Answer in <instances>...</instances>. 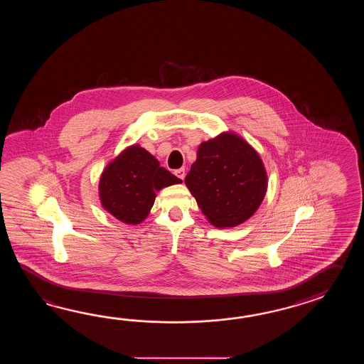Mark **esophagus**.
Here are the masks:
<instances>
[{
    "label": "esophagus",
    "mask_w": 364,
    "mask_h": 364,
    "mask_svg": "<svg viewBox=\"0 0 364 364\" xmlns=\"http://www.w3.org/2000/svg\"><path fill=\"white\" fill-rule=\"evenodd\" d=\"M174 174H176V176H177V177H178L179 179H182V181L185 179L186 173L185 169H183V168H181V169H177V171H174Z\"/></svg>",
    "instance_id": "obj_1"
}]
</instances>
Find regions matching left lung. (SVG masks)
Segmentation results:
<instances>
[{"instance_id": "1", "label": "left lung", "mask_w": 364, "mask_h": 364, "mask_svg": "<svg viewBox=\"0 0 364 364\" xmlns=\"http://www.w3.org/2000/svg\"><path fill=\"white\" fill-rule=\"evenodd\" d=\"M185 183L210 224L234 228L255 213L268 177L263 161L246 140L223 132L203 141Z\"/></svg>"}]
</instances>
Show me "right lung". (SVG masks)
I'll return each mask as SVG.
<instances>
[{
  "instance_id": "1",
  "label": "right lung",
  "mask_w": 364,
  "mask_h": 364,
  "mask_svg": "<svg viewBox=\"0 0 364 364\" xmlns=\"http://www.w3.org/2000/svg\"><path fill=\"white\" fill-rule=\"evenodd\" d=\"M182 183L154 156L138 144L126 148L104 169L99 182L102 208L124 224L136 225L147 218L156 193Z\"/></svg>"
}]
</instances>
